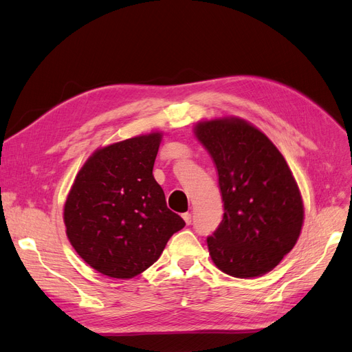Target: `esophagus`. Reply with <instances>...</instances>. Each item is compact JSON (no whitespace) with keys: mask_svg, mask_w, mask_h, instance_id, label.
Returning <instances> with one entry per match:
<instances>
[{"mask_svg":"<svg viewBox=\"0 0 352 352\" xmlns=\"http://www.w3.org/2000/svg\"><path fill=\"white\" fill-rule=\"evenodd\" d=\"M182 217L186 221V224H192V214L190 213H183Z\"/></svg>","mask_w":352,"mask_h":352,"instance_id":"34e87169","label":"esophagus"}]
</instances>
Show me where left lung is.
Instances as JSON below:
<instances>
[{
    "mask_svg": "<svg viewBox=\"0 0 352 352\" xmlns=\"http://www.w3.org/2000/svg\"><path fill=\"white\" fill-rule=\"evenodd\" d=\"M195 135L216 164L224 206L208 237L213 263L237 278L272 272L296 245L304 221L302 197L284 156L236 116L199 122Z\"/></svg>",
    "mask_w": 352,
    "mask_h": 352,
    "instance_id": "obj_1",
    "label": "left lung"
}]
</instances>
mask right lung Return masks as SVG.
<instances>
[{"label":"right lung","mask_w":352,"mask_h":352,"mask_svg":"<svg viewBox=\"0 0 352 352\" xmlns=\"http://www.w3.org/2000/svg\"><path fill=\"white\" fill-rule=\"evenodd\" d=\"M160 142L156 131L99 148L74 180L64 206L67 236L103 276L143 273L186 224L168 209L152 173Z\"/></svg>","instance_id":"obj_1"}]
</instances>
